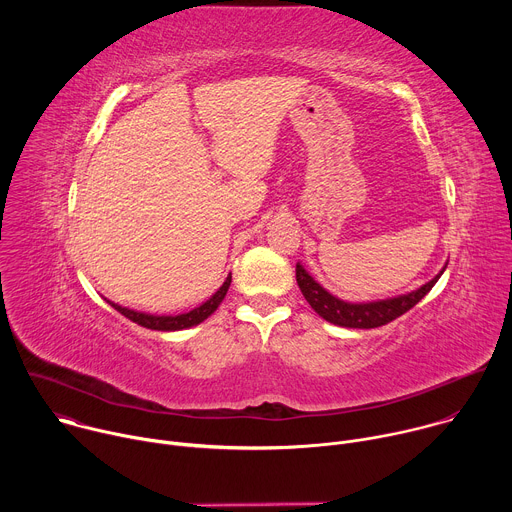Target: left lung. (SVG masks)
Returning <instances> with one entry per match:
<instances>
[{
    "label": "left lung",
    "instance_id": "1",
    "mask_svg": "<svg viewBox=\"0 0 512 512\" xmlns=\"http://www.w3.org/2000/svg\"><path fill=\"white\" fill-rule=\"evenodd\" d=\"M444 269L440 271V275ZM440 275H435L431 281L421 285L419 289L411 291V294L389 298V300H379V302H369V304H350L342 302L336 296H332L330 291H326L300 263L296 265V279L302 289L304 298L308 304L314 308L318 316H322L326 322L342 326V328H379L395 318L403 316L409 312L419 300L427 296V291L435 285V281L440 279Z\"/></svg>",
    "mask_w": 512,
    "mask_h": 512
}]
</instances>
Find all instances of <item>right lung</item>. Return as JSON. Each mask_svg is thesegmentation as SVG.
<instances>
[{
	"mask_svg": "<svg viewBox=\"0 0 512 512\" xmlns=\"http://www.w3.org/2000/svg\"><path fill=\"white\" fill-rule=\"evenodd\" d=\"M229 285H231V273L229 277L225 279V283L221 285V289L216 291V294L206 300L202 306L186 312V314H178V316H154V314H143V312H135V310H129V308H123L119 304H113L109 302L119 314H123L125 318H129L131 322L143 326V328H150V330H162V332H172V330H184V328H190V326H196L200 322H204L218 306H221V302L225 300L227 291H229Z\"/></svg>",
	"mask_w": 512,
	"mask_h": 512,
	"instance_id": "1",
	"label": "right lung"
}]
</instances>
